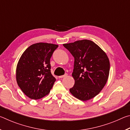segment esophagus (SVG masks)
I'll return each mask as SVG.
<instances>
[{
	"label": "esophagus",
	"instance_id": "1",
	"mask_svg": "<svg viewBox=\"0 0 130 130\" xmlns=\"http://www.w3.org/2000/svg\"><path fill=\"white\" fill-rule=\"evenodd\" d=\"M67 76H68V74H67V73H66V74H64V75L58 76V78H63V77H67Z\"/></svg>",
	"mask_w": 130,
	"mask_h": 130
}]
</instances>
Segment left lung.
Instances as JSON below:
<instances>
[{"mask_svg":"<svg viewBox=\"0 0 130 130\" xmlns=\"http://www.w3.org/2000/svg\"><path fill=\"white\" fill-rule=\"evenodd\" d=\"M63 45L74 58L72 76L75 83L70 92L79 100L91 99L100 93L108 78L110 64L107 54L87 39Z\"/></svg>","mask_w":130,"mask_h":130,"instance_id":"1","label":"left lung"}]
</instances>
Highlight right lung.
I'll use <instances>...</instances> for the list:
<instances>
[{
    "label": "right lung",
    "instance_id": "obj_1",
    "mask_svg": "<svg viewBox=\"0 0 130 130\" xmlns=\"http://www.w3.org/2000/svg\"><path fill=\"white\" fill-rule=\"evenodd\" d=\"M58 45L39 42L30 46L17 64L18 85L26 96L37 100L49 93L56 78L50 71V58Z\"/></svg>",
    "mask_w": 130,
    "mask_h": 130
}]
</instances>
